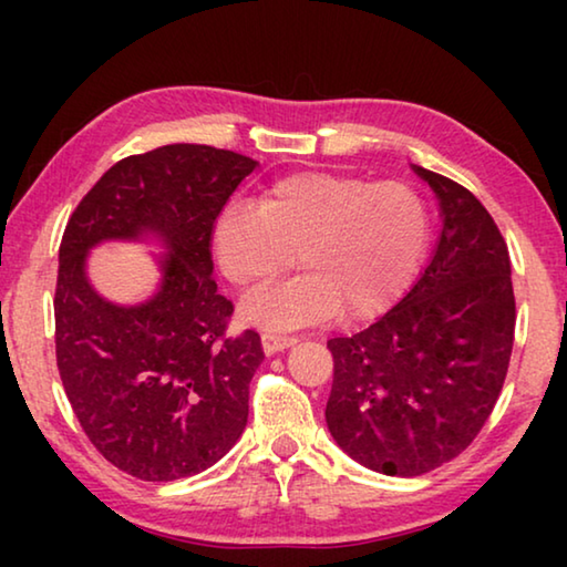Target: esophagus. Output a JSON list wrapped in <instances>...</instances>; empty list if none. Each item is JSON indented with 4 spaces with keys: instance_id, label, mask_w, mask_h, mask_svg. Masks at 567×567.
Returning <instances> with one entry per match:
<instances>
[{
    "instance_id": "1",
    "label": "esophagus",
    "mask_w": 567,
    "mask_h": 567,
    "mask_svg": "<svg viewBox=\"0 0 567 567\" xmlns=\"http://www.w3.org/2000/svg\"><path fill=\"white\" fill-rule=\"evenodd\" d=\"M295 342H297L295 334H280V332H265L262 334V348H265L267 354H275L280 350L292 348Z\"/></svg>"
}]
</instances>
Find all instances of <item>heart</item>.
<instances>
[{
    "label": "heart",
    "instance_id": "1",
    "mask_svg": "<svg viewBox=\"0 0 567 567\" xmlns=\"http://www.w3.org/2000/svg\"><path fill=\"white\" fill-rule=\"evenodd\" d=\"M223 275L249 292L295 265L302 275L243 307L270 330L375 320L415 285L430 247V207L408 182L307 169L272 179L257 205L229 203L213 229Z\"/></svg>",
    "mask_w": 567,
    "mask_h": 567
}]
</instances>
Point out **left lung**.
Instances as JSON below:
<instances>
[{"label":"left lung","instance_id":"obj_1","mask_svg":"<svg viewBox=\"0 0 567 567\" xmlns=\"http://www.w3.org/2000/svg\"><path fill=\"white\" fill-rule=\"evenodd\" d=\"M440 199L443 233L412 290L352 338H332L324 417L344 453L415 477L457 457L491 417L511 364V255L473 192L412 167Z\"/></svg>","mask_w":567,"mask_h":567}]
</instances>
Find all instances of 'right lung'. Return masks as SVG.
<instances>
[{
	"instance_id": "1",
	"label": "right lung",
	"mask_w": 567,
	"mask_h": 567,
	"mask_svg": "<svg viewBox=\"0 0 567 567\" xmlns=\"http://www.w3.org/2000/svg\"><path fill=\"white\" fill-rule=\"evenodd\" d=\"M257 162L207 145L120 159L64 227L54 290L56 368L104 460L150 483L215 465L247 425L260 334L227 338L235 307L213 280L215 219ZM157 236L168 249L152 301L122 308L93 292L83 257L104 238Z\"/></svg>"
}]
</instances>
